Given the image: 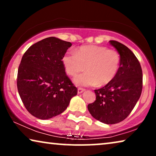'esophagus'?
<instances>
[{"mask_svg": "<svg viewBox=\"0 0 156 156\" xmlns=\"http://www.w3.org/2000/svg\"><path fill=\"white\" fill-rule=\"evenodd\" d=\"M85 91V89H83V88H78V89H77V93L78 94H82V93H83L84 92V91Z\"/></svg>", "mask_w": 156, "mask_h": 156, "instance_id": "esophagus-1", "label": "esophagus"}]
</instances>
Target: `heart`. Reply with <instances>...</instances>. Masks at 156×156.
Returning <instances> with one entry per match:
<instances>
[{"instance_id":"heart-1","label":"heart","mask_w":156,"mask_h":156,"mask_svg":"<svg viewBox=\"0 0 156 156\" xmlns=\"http://www.w3.org/2000/svg\"><path fill=\"white\" fill-rule=\"evenodd\" d=\"M65 71L76 76L85 69L87 72L74 80L81 86H106L116 77L121 66V56L117 51L97 45H85L75 53L67 52L62 57Z\"/></svg>"}]
</instances>
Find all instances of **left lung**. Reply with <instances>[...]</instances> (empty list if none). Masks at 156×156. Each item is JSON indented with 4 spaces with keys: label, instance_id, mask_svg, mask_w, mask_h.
Segmentation results:
<instances>
[{
    "label": "left lung",
    "instance_id": "1",
    "mask_svg": "<svg viewBox=\"0 0 156 156\" xmlns=\"http://www.w3.org/2000/svg\"><path fill=\"white\" fill-rule=\"evenodd\" d=\"M109 43L120 55V69L110 84L95 89L96 100L87 108L97 120L115 124L129 116L139 99L143 73L140 62L130 49L115 40H110Z\"/></svg>",
    "mask_w": 156,
    "mask_h": 156
}]
</instances>
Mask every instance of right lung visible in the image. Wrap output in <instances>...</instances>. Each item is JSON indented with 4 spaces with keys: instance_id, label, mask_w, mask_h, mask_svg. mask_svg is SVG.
Returning <instances> with one entry per match:
<instances>
[{
    "instance_id": "1",
    "label": "right lung",
    "mask_w": 156,
    "mask_h": 156,
    "mask_svg": "<svg viewBox=\"0 0 156 156\" xmlns=\"http://www.w3.org/2000/svg\"><path fill=\"white\" fill-rule=\"evenodd\" d=\"M72 43L47 37L30 47L19 65L17 87L30 114L40 119L60 114L77 94L65 73L62 57Z\"/></svg>"
}]
</instances>
